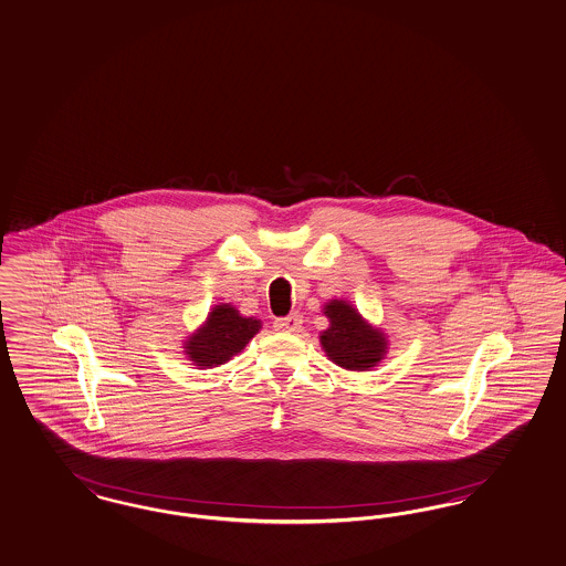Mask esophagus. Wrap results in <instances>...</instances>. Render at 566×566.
<instances>
[{
	"instance_id": "esophagus-1",
	"label": "esophagus",
	"mask_w": 566,
	"mask_h": 566,
	"mask_svg": "<svg viewBox=\"0 0 566 566\" xmlns=\"http://www.w3.org/2000/svg\"><path fill=\"white\" fill-rule=\"evenodd\" d=\"M301 324H303V319H301V315H289V317H280V319H275L273 322V328L277 332H298L301 331Z\"/></svg>"
}]
</instances>
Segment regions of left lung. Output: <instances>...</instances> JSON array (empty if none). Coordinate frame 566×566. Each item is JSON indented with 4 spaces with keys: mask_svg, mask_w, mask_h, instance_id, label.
Listing matches in <instances>:
<instances>
[{
    "mask_svg": "<svg viewBox=\"0 0 566 566\" xmlns=\"http://www.w3.org/2000/svg\"><path fill=\"white\" fill-rule=\"evenodd\" d=\"M331 326L319 334V345L332 364L343 370L366 371L378 366L387 349V334L343 298H332L324 305Z\"/></svg>",
    "mask_w": 566,
    "mask_h": 566,
    "instance_id": "8db88e82",
    "label": "left lung"
}]
</instances>
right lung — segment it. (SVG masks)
Returning <instances> with one entry per match:
<instances>
[{"instance_id": "obj_1", "label": "right lung", "mask_w": 566, "mask_h": 566, "mask_svg": "<svg viewBox=\"0 0 566 566\" xmlns=\"http://www.w3.org/2000/svg\"><path fill=\"white\" fill-rule=\"evenodd\" d=\"M259 331L261 319L242 315L232 303H219L184 340V355L200 370L217 368L242 352Z\"/></svg>"}]
</instances>
